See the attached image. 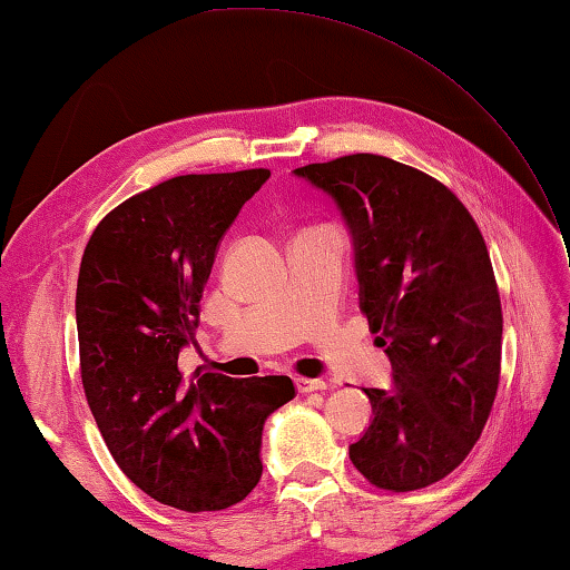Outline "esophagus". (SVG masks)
<instances>
[{
  "mask_svg": "<svg viewBox=\"0 0 570 570\" xmlns=\"http://www.w3.org/2000/svg\"><path fill=\"white\" fill-rule=\"evenodd\" d=\"M295 387L297 393H315V391H325L327 383L323 377H295Z\"/></svg>",
  "mask_w": 570,
  "mask_h": 570,
  "instance_id": "esophagus-1",
  "label": "esophagus"
}]
</instances>
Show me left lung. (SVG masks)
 Returning a JSON list of instances; mask_svg holds the SVG:
<instances>
[{"label": "left lung", "instance_id": "1", "mask_svg": "<svg viewBox=\"0 0 570 570\" xmlns=\"http://www.w3.org/2000/svg\"><path fill=\"white\" fill-rule=\"evenodd\" d=\"M341 209L355 275L393 387L373 405L351 461L385 491H417L465 461L501 377V297L475 219L451 189L381 155L293 169Z\"/></svg>", "mask_w": 570, "mask_h": 570}]
</instances>
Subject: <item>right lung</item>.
Here are the masks:
<instances>
[{"mask_svg":"<svg viewBox=\"0 0 570 570\" xmlns=\"http://www.w3.org/2000/svg\"><path fill=\"white\" fill-rule=\"evenodd\" d=\"M269 169L179 175L125 199L89 237L77 277L82 385L122 473L187 513L243 501L263 475L269 413L287 375L179 373L219 239Z\"/></svg>","mask_w":570,"mask_h":570,"instance_id":"right-lung-1","label":"right lung"}]
</instances>
